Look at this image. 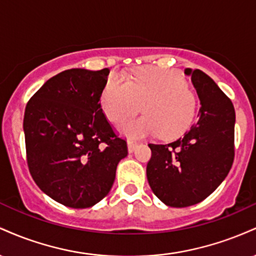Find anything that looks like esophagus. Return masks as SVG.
I'll return each instance as SVG.
<instances>
[{"label": "esophagus", "instance_id": "1", "mask_svg": "<svg viewBox=\"0 0 256 256\" xmlns=\"http://www.w3.org/2000/svg\"><path fill=\"white\" fill-rule=\"evenodd\" d=\"M137 144H138V142L136 140H128V152H134V149H136Z\"/></svg>", "mask_w": 256, "mask_h": 256}]
</instances>
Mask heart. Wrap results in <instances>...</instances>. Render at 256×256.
Here are the masks:
<instances>
[{"instance_id": "heart-1", "label": "heart", "mask_w": 256, "mask_h": 256, "mask_svg": "<svg viewBox=\"0 0 256 256\" xmlns=\"http://www.w3.org/2000/svg\"><path fill=\"white\" fill-rule=\"evenodd\" d=\"M101 106L106 116L113 122L130 118L142 107L146 116L122 122L118 126L122 134H160L164 138H174L192 125L198 101L177 73L144 70L128 82L120 76H110L102 92Z\"/></svg>"}]
</instances>
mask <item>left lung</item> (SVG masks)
I'll use <instances>...</instances> for the list:
<instances>
[{
    "label": "left lung",
    "mask_w": 256,
    "mask_h": 256,
    "mask_svg": "<svg viewBox=\"0 0 256 256\" xmlns=\"http://www.w3.org/2000/svg\"><path fill=\"white\" fill-rule=\"evenodd\" d=\"M192 77L201 108L198 120L168 144H152L146 178L152 192L170 207H189L204 201L230 172L234 162L236 114L230 98L200 70L185 68Z\"/></svg>",
    "instance_id": "8db88e82"
}]
</instances>
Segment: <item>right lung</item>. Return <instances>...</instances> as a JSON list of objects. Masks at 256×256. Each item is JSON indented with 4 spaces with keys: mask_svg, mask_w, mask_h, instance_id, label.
Segmentation results:
<instances>
[{
    "mask_svg": "<svg viewBox=\"0 0 256 256\" xmlns=\"http://www.w3.org/2000/svg\"><path fill=\"white\" fill-rule=\"evenodd\" d=\"M108 74V68L67 70L46 80L26 104L28 170L40 189L66 207L101 201L128 155L100 104Z\"/></svg>",
    "mask_w": 256,
    "mask_h": 256,
    "instance_id": "right-lung-1",
    "label": "right lung"
}]
</instances>
